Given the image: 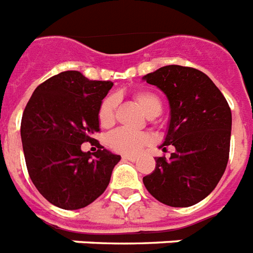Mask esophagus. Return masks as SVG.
<instances>
[{
  "mask_svg": "<svg viewBox=\"0 0 253 253\" xmlns=\"http://www.w3.org/2000/svg\"><path fill=\"white\" fill-rule=\"evenodd\" d=\"M122 158H123V161H130V162L136 161V157H134V155H122Z\"/></svg>",
  "mask_w": 253,
  "mask_h": 253,
  "instance_id": "esophagus-1",
  "label": "esophagus"
}]
</instances>
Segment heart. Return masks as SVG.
<instances>
[{
  "label": "heart",
  "mask_w": 253,
  "mask_h": 253,
  "mask_svg": "<svg viewBox=\"0 0 253 253\" xmlns=\"http://www.w3.org/2000/svg\"><path fill=\"white\" fill-rule=\"evenodd\" d=\"M135 102L142 108L147 117H157L162 111V102L161 99L151 92L135 93ZM115 108H117V99L108 96L102 102L99 107L98 119L99 125L103 128L112 126L115 122ZM150 143V136L145 132H136L119 128L111 132L107 136V146L115 153L126 155H134Z\"/></svg>",
  "instance_id": "b5f03b06"
}]
</instances>
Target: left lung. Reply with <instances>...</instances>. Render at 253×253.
Returning <instances> with one entry per match:
<instances>
[{
    "instance_id": "8db88e82",
    "label": "left lung",
    "mask_w": 253,
    "mask_h": 253,
    "mask_svg": "<svg viewBox=\"0 0 253 253\" xmlns=\"http://www.w3.org/2000/svg\"><path fill=\"white\" fill-rule=\"evenodd\" d=\"M143 80L169 100V128L161 147L175 149L169 160L155 158L154 171L143 177V184L165 205L192 207L212 193L225 171L231 108L212 80L196 68L166 65Z\"/></svg>"
}]
</instances>
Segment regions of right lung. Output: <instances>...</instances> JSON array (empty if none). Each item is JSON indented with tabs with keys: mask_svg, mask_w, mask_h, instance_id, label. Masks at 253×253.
I'll use <instances>...</instances> for the list:
<instances>
[{
	"mask_svg": "<svg viewBox=\"0 0 253 253\" xmlns=\"http://www.w3.org/2000/svg\"><path fill=\"white\" fill-rule=\"evenodd\" d=\"M111 82L89 80L65 71L41 83L21 119V141L32 182L55 207L67 211L93 203L110 184L121 155L99 145L82 151L100 131L98 112Z\"/></svg>",
	"mask_w": 253,
	"mask_h": 253,
	"instance_id": "1",
	"label": "right lung"
}]
</instances>
